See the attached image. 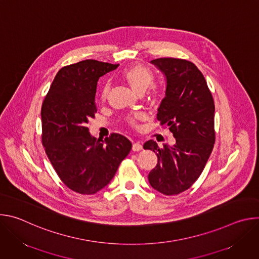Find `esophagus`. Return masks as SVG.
Masks as SVG:
<instances>
[{
  "instance_id": "obj_1",
  "label": "esophagus",
  "mask_w": 259,
  "mask_h": 259,
  "mask_svg": "<svg viewBox=\"0 0 259 259\" xmlns=\"http://www.w3.org/2000/svg\"><path fill=\"white\" fill-rule=\"evenodd\" d=\"M142 150V144L140 142H135L132 145V151L133 152H139Z\"/></svg>"
}]
</instances>
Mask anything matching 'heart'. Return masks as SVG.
I'll list each match as a JSON object with an SVG mask.
<instances>
[{"instance_id": "b5f03b06", "label": "heart", "mask_w": 259, "mask_h": 259, "mask_svg": "<svg viewBox=\"0 0 259 259\" xmlns=\"http://www.w3.org/2000/svg\"><path fill=\"white\" fill-rule=\"evenodd\" d=\"M123 79L129 84V86L138 94H143L151 88L150 95L156 97L158 95V89L153 85L155 77L150 68H147L141 64H135L126 68L122 73ZM110 92V84L106 82L101 90V98L104 100L108 97ZM143 116L141 114H135L134 116L128 117L126 119L127 123L132 127H137L138 121L142 120Z\"/></svg>"}]
</instances>
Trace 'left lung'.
<instances>
[{
	"label": "left lung",
	"mask_w": 259,
	"mask_h": 259,
	"mask_svg": "<svg viewBox=\"0 0 259 259\" xmlns=\"http://www.w3.org/2000/svg\"><path fill=\"white\" fill-rule=\"evenodd\" d=\"M166 78V95L157 119L168 127L176 143L173 146L149 140L144 150L158 157L149 181L156 191L178 195L189 190L203 172L215 142L214 100L200 69L191 61L158 58L151 61Z\"/></svg>",
	"instance_id": "obj_1"
}]
</instances>
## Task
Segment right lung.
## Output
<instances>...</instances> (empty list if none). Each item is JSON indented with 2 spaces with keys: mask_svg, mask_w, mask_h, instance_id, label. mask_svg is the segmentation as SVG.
<instances>
[{
  "mask_svg": "<svg viewBox=\"0 0 259 259\" xmlns=\"http://www.w3.org/2000/svg\"><path fill=\"white\" fill-rule=\"evenodd\" d=\"M118 66L93 59L63 66L42 104L45 152L61 181L82 195H93L106 187L132 147L121 134L96 139L87 127L97 113L99 78Z\"/></svg>",
  "mask_w": 259,
  "mask_h": 259,
  "instance_id": "obj_1",
  "label": "right lung"
}]
</instances>
